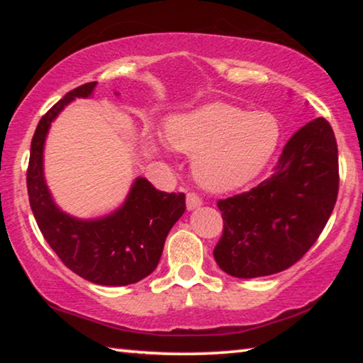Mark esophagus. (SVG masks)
Instances as JSON below:
<instances>
[{"instance_id":"34e87169","label":"esophagus","mask_w":363,"mask_h":363,"mask_svg":"<svg viewBox=\"0 0 363 363\" xmlns=\"http://www.w3.org/2000/svg\"><path fill=\"white\" fill-rule=\"evenodd\" d=\"M186 205H187V210L189 211H194L196 208L201 206V199L199 195H195L192 192H187L186 195Z\"/></svg>"}]
</instances>
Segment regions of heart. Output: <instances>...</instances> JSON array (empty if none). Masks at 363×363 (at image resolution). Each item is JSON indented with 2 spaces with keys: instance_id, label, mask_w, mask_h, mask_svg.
Listing matches in <instances>:
<instances>
[{
  "instance_id": "1",
  "label": "heart",
  "mask_w": 363,
  "mask_h": 363,
  "mask_svg": "<svg viewBox=\"0 0 363 363\" xmlns=\"http://www.w3.org/2000/svg\"><path fill=\"white\" fill-rule=\"evenodd\" d=\"M280 136L274 115L210 102L171 116L164 126L167 140L150 136V144L163 155L174 149L194 157L192 169L200 186L223 194L253 181L277 150Z\"/></svg>"
}]
</instances>
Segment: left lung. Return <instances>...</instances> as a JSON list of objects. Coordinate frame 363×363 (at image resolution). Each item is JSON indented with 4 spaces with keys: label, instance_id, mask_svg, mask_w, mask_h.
Returning <instances> with one entry per match:
<instances>
[{
    "label": "left lung",
    "instance_id": "1",
    "mask_svg": "<svg viewBox=\"0 0 363 363\" xmlns=\"http://www.w3.org/2000/svg\"><path fill=\"white\" fill-rule=\"evenodd\" d=\"M337 187L335 134L327 120L315 118L290 138L270 177L218 201L224 220L213 251L218 266L237 279L291 267L322 233Z\"/></svg>",
    "mask_w": 363,
    "mask_h": 363
}]
</instances>
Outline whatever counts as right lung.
I'll return each instance as SVG.
<instances>
[{
  "label": "right lung",
  "instance_id": "1",
  "mask_svg": "<svg viewBox=\"0 0 363 363\" xmlns=\"http://www.w3.org/2000/svg\"><path fill=\"white\" fill-rule=\"evenodd\" d=\"M96 84L72 89L40 120L30 147L28 200L43 237L67 267L97 285L125 286L155 270L171 227L186 211V195L162 192L138 177L125 203L107 216L79 219L56 205L43 168L48 131L65 106L89 97Z\"/></svg>",
  "mask_w": 363,
  "mask_h": 363
}]
</instances>
